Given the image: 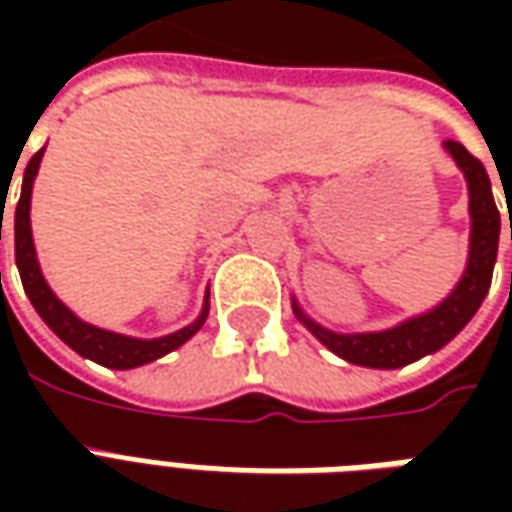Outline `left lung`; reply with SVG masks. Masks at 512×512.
<instances>
[{
    "mask_svg": "<svg viewBox=\"0 0 512 512\" xmlns=\"http://www.w3.org/2000/svg\"><path fill=\"white\" fill-rule=\"evenodd\" d=\"M444 150L450 153L452 161L461 167L466 186H469V213H472V235H469V260L463 271L461 282L455 285L447 299L439 307H433L425 315L408 318L397 323L386 332L367 334H337L323 329L318 323L307 318L301 307L293 301V312L318 340H321L332 354L345 362L362 367H376V370H395L417 362L422 356L436 354L439 348L450 343L455 334L461 332L466 323L472 321L474 312L488 296L491 277H494L496 249H499V208L494 202L491 180L488 172L474 158L461 142L447 139ZM512 241V222H510Z\"/></svg>",
    "mask_w": 512,
    "mask_h": 512,
    "instance_id": "8db88e82",
    "label": "left lung"
}]
</instances>
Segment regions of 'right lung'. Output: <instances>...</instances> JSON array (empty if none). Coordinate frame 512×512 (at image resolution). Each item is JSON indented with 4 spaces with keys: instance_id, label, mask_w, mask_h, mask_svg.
<instances>
[{
    "instance_id": "obj_1",
    "label": "right lung",
    "mask_w": 512,
    "mask_h": 512,
    "mask_svg": "<svg viewBox=\"0 0 512 512\" xmlns=\"http://www.w3.org/2000/svg\"><path fill=\"white\" fill-rule=\"evenodd\" d=\"M46 150V147H43ZM43 150H38L35 156L29 158L27 169H24V183H21V197L16 205V266L21 274V285L27 290L32 307L38 310V315L46 321L51 332L60 337L62 343L71 345L73 351L84 359H93L98 365L112 367V370H131V367L147 365L156 362L169 351H175L186 343L189 337L200 332V326L208 318V296L202 304L200 318L189 323L186 329L172 332L167 337H156V340H139V337H126V334L106 332L98 329L93 323H84L82 318H76L65 304H62L54 290L49 288V282L43 279L40 271L38 255H35V244H32V224H29V205H32V183L38 178L40 158ZM0 241H2V219H0Z\"/></svg>"
}]
</instances>
